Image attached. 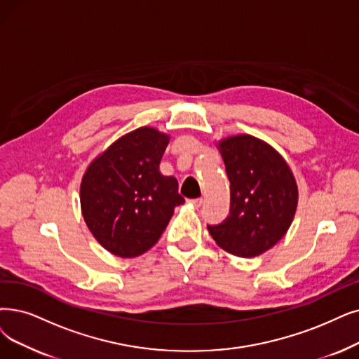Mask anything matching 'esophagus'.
I'll return each instance as SVG.
<instances>
[{"label":"esophagus","mask_w":359,"mask_h":359,"mask_svg":"<svg viewBox=\"0 0 359 359\" xmlns=\"http://www.w3.org/2000/svg\"><path fill=\"white\" fill-rule=\"evenodd\" d=\"M203 202H205L203 198H190V200H189V203H190V205H193V206H194V208H197V209L203 206Z\"/></svg>","instance_id":"34e87169"}]
</instances>
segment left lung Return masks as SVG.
Wrapping results in <instances>:
<instances>
[{
	"label": "left lung",
	"mask_w": 359,
	"mask_h": 359,
	"mask_svg": "<svg viewBox=\"0 0 359 359\" xmlns=\"http://www.w3.org/2000/svg\"><path fill=\"white\" fill-rule=\"evenodd\" d=\"M219 149L229 180V212L208 229L224 250L257 256L287 233L297 206L296 181L283 157L255 137L225 138Z\"/></svg>",
	"instance_id": "1"
}]
</instances>
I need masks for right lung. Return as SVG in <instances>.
<instances>
[{"mask_svg":"<svg viewBox=\"0 0 359 359\" xmlns=\"http://www.w3.org/2000/svg\"><path fill=\"white\" fill-rule=\"evenodd\" d=\"M169 137L153 128L123 135L90 165L81 184V208L104 249L134 257L153 248L174 208L184 203L178 181L159 172Z\"/></svg>","mask_w":359,"mask_h":359,"instance_id":"right-lung-1","label":"right lung"}]
</instances>
